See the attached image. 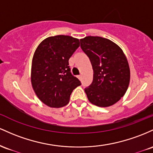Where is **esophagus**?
I'll list each match as a JSON object with an SVG mask.
<instances>
[{
	"label": "esophagus",
	"mask_w": 153,
	"mask_h": 153,
	"mask_svg": "<svg viewBox=\"0 0 153 153\" xmlns=\"http://www.w3.org/2000/svg\"><path fill=\"white\" fill-rule=\"evenodd\" d=\"M77 77H78V79H79V80L82 79V75H79V76H77Z\"/></svg>",
	"instance_id": "obj_1"
}]
</instances>
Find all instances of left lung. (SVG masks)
<instances>
[{"label":"left lung","instance_id":"1","mask_svg":"<svg viewBox=\"0 0 153 153\" xmlns=\"http://www.w3.org/2000/svg\"><path fill=\"white\" fill-rule=\"evenodd\" d=\"M81 48L93 68L92 84L85 89L91 103L108 107L127 90L130 80L128 61L121 48L110 39L88 36L80 39Z\"/></svg>","mask_w":153,"mask_h":153}]
</instances>
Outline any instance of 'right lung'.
<instances>
[{"label":"right lung","instance_id":"add662e5","mask_svg":"<svg viewBox=\"0 0 153 153\" xmlns=\"http://www.w3.org/2000/svg\"><path fill=\"white\" fill-rule=\"evenodd\" d=\"M79 47L78 39L56 35L44 39L36 49L32 59V85L38 98L49 107L67 105L72 91L81 85L68 66V60Z\"/></svg>","mask_w":153,"mask_h":153}]
</instances>
